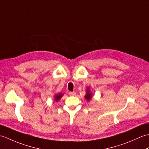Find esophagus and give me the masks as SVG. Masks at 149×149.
<instances>
[{"label": "esophagus", "instance_id": "esophagus-1", "mask_svg": "<svg viewBox=\"0 0 149 149\" xmlns=\"http://www.w3.org/2000/svg\"><path fill=\"white\" fill-rule=\"evenodd\" d=\"M75 95H76V93H75V92H70L69 93L70 96H75Z\"/></svg>", "mask_w": 149, "mask_h": 149}]
</instances>
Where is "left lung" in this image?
Instances as JSON below:
<instances>
[{"label": "left lung", "mask_w": 149, "mask_h": 149, "mask_svg": "<svg viewBox=\"0 0 149 149\" xmlns=\"http://www.w3.org/2000/svg\"><path fill=\"white\" fill-rule=\"evenodd\" d=\"M92 93H91V91H90V89L89 87H88L86 88V95H85L84 98L85 99H86L87 101H90L91 98H92Z\"/></svg>", "instance_id": "left-lung-1"}]
</instances>
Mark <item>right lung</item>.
<instances>
[{"label": "right lung", "instance_id": "add662e5", "mask_svg": "<svg viewBox=\"0 0 149 149\" xmlns=\"http://www.w3.org/2000/svg\"><path fill=\"white\" fill-rule=\"evenodd\" d=\"M63 96V94L61 93H56L54 95V99L55 101L58 102V100H59L60 99H61V97Z\"/></svg>", "mask_w": 149, "mask_h": 149}]
</instances>
